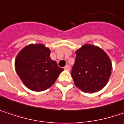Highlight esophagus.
Returning a JSON list of instances; mask_svg holds the SVG:
<instances>
[{"instance_id":"obj_1","label":"esophagus","mask_w":124,"mask_h":124,"mask_svg":"<svg viewBox=\"0 0 124 124\" xmlns=\"http://www.w3.org/2000/svg\"><path fill=\"white\" fill-rule=\"evenodd\" d=\"M64 69L65 70H67V71H70V66L69 64H67V65H66V66L64 67Z\"/></svg>"}]
</instances>
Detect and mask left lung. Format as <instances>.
<instances>
[{"label":"left lung","mask_w":124,"mask_h":124,"mask_svg":"<svg viewBox=\"0 0 124 124\" xmlns=\"http://www.w3.org/2000/svg\"><path fill=\"white\" fill-rule=\"evenodd\" d=\"M72 70L74 85L86 93L100 91L107 84L112 64L107 54L100 47L86 44L75 52Z\"/></svg>","instance_id":"1"}]
</instances>
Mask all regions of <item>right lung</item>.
<instances>
[{"instance_id": "obj_1", "label": "right lung", "mask_w": 124, "mask_h": 124, "mask_svg": "<svg viewBox=\"0 0 124 124\" xmlns=\"http://www.w3.org/2000/svg\"><path fill=\"white\" fill-rule=\"evenodd\" d=\"M50 50L42 44H30L23 48L15 60L17 75L30 90L49 89L64 70L50 58Z\"/></svg>"}]
</instances>
